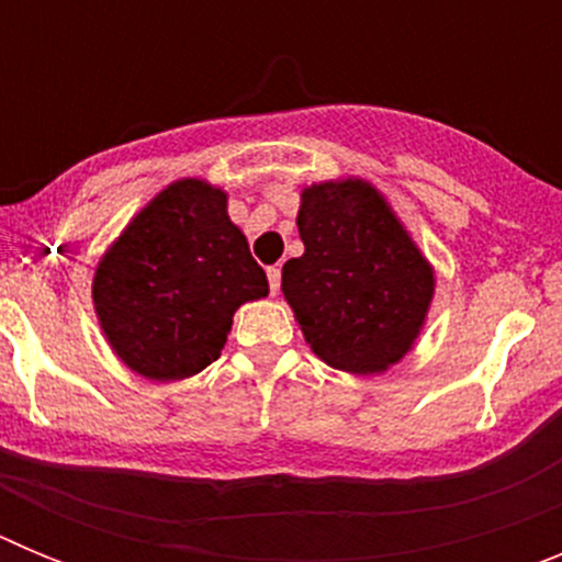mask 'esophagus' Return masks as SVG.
Segmentation results:
<instances>
[{"mask_svg": "<svg viewBox=\"0 0 562 562\" xmlns=\"http://www.w3.org/2000/svg\"><path fill=\"white\" fill-rule=\"evenodd\" d=\"M267 281H270L272 295H278V290H281V267H270L267 270Z\"/></svg>", "mask_w": 562, "mask_h": 562, "instance_id": "34e87169", "label": "esophagus"}]
</instances>
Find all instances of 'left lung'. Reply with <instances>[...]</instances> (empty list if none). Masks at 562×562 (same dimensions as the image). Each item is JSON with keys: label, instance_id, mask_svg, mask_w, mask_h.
<instances>
[{"label": "left lung", "instance_id": "8db88e82", "mask_svg": "<svg viewBox=\"0 0 562 562\" xmlns=\"http://www.w3.org/2000/svg\"><path fill=\"white\" fill-rule=\"evenodd\" d=\"M295 222L304 256L284 265L281 292L304 340L331 369L389 371L425 329L434 265L362 177L306 186Z\"/></svg>", "mask_w": 562, "mask_h": 562}]
</instances>
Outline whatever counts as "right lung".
I'll return each mask as SVG.
<instances>
[{
	"mask_svg": "<svg viewBox=\"0 0 562 562\" xmlns=\"http://www.w3.org/2000/svg\"><path fill=\"white\" fill-rule=\"evenodd\" d=\"M267 292L265 270L227 216V193L200 177L173 180L134 213L92 276L109 349L154 382L207 369L238 306Z\"/></svg>",
	"mask_w": 562,
	"mask_h": 562,
	"instance_id": "right-lung-1",
	"label": "right lung"
}]
</instances>
